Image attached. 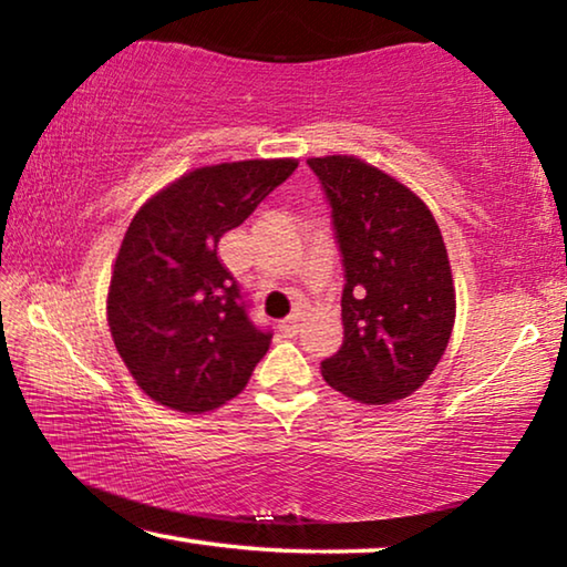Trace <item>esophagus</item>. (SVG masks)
<instances>
[{
    "instance_id": "1",
    "label": "esophagus",
    "mask_w": 567,
    "mask_h": 567,
    "mask_svg": "<svg viewBox=\"0 0 567 567\" xmlns=\"http://www.w3.org/2000/svg\"><path fill=\"white\" fill-rule=\"evenodd\" d=\"M280 330L287 332V334H295L297 330H300V315H290V318H285L282 324H280Z\"/></svg>"
}]
</instances>
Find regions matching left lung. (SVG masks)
<instances>
[{"mask_svg": "<svg viewBox=\"0 0 567 567\" xmlns=\"http://www.w3.org/2000/svg\"><path fill=\"white\" fill-rule=\"evenodd\" d=\"M332 209L342 287V348L322 360L328 385L368 405L415 392L443 358L455 287L435 217L417 195L358 157H312Z\"/></svg>", "mask_w": 567, "mask_h": 567, "instance_id": "1", "label": "left lung"}]
</instances>
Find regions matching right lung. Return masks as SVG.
<instances>
[{
	"label": "right lung",
	"instance_id": "right-lung-1",
	"mask_svg": "<svg viewBox=\"0 0 567 567\" xmlns=\"http://www.w3.org/2000/svg\"><path fill=\"white\" fill-rule=\"evenodd\" d=\"M295 169V159L199 167L134 215L114 262L107 320L120 358L159 405H225L270 348L272 332L249 320V302L217 245Z\"/></svg>",
	"mask_w": 567,
	"mask_h": 567
}]
</instances>
